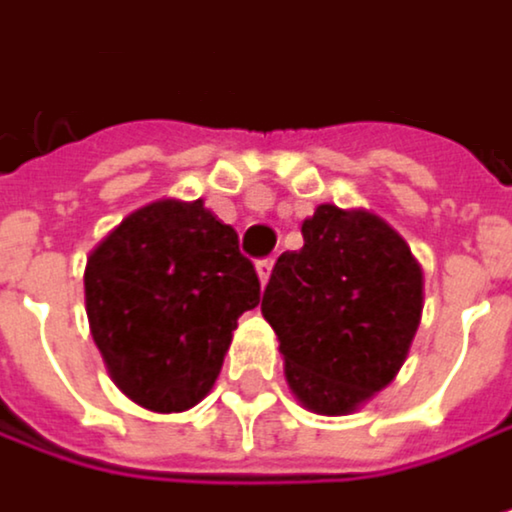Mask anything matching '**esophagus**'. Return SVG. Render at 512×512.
I'll return each mask as SVG.
<instances>
[{"label": "esophagus", "instance_id": "esophagus-1", "mask_svg": "<svg viewBox=\"0 0 512 512\" xmlns=\"http://www.w3.org/2000/svg\"><path fill=\"white\" fill-rule=\"evenodd\" d=\"M270 273H273V258H264V261H258V276H261V285H267V282H270Z\"/></svg>", "mask_w": 512, "mask_h": 512}]
</instances>
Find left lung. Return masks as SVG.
Instances as JSON below:
<instances>
[{
  "mask_svg": "<svg viewBox=\"0 0 512 512\" xmlns=\"http://www.w3.org/2000/svg\"><path fill=\"white\" fill-rule=\"evenodd\" d=\"M300 233L303 248L276 261L261 312L294 397L318 416H346L404 367L425 306L422 267L364 209L324 203Z\"/></svg>",
  "mask_w": 512,
  "mask_h": 512,
  "instance_id": "1",
  "label": "left lung"
}]
</instances>
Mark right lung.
<instances>
[{
  "label": "right lung",
  "instance_id": "add662e5",
  "mask_svg": "<svg viewBox=\"0 0 512 512\" xmlns=\"http://www.w3.org/2000/svg\"><path fill=\"white\" fill-rule=\"evenodd\" d=\"M84 303L115 385L145 410L181 413L215 385L261 282L236 230L203 200H157L90 251Z\"/></svg>",
  "mask_w": 512,
  "mask_h": 512
}]
</instances>
